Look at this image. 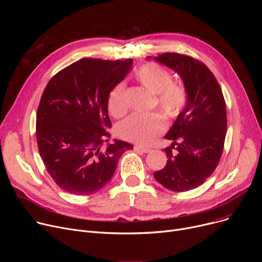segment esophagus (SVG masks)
I'll list each match as a JSON object with an SVG mask.
<instances>
[{
    "mask_svg": "<svg viewBox=\"0 0 262 262\" xmlns=\"http://www.w3.org/2000/svg\"><path fill=\"white\" fill-rule=\"evenodd\" d=\"M135 149H137V150H140V152H142V153H145V154H147V153H149L150 149L149 147H144V146H140V145H135Z\"/></svg>",
    "mask_w": 262,
    "mask_h": 262,
    "instance_id": "esophagus-1",
    "label": "esophagus"
}]
</instances>
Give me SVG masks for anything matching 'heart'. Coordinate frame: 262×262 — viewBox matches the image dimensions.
Segmentation results:
<instances>
[{
  "mask_svg": "<svg viewBox=\"0 0 262 262\" xmlns=\"http://www.w3.org/2000/svg\"><path fill=\"white\" fill-rule=\"evenodd\" d=\"M135 77L148 91L155 94L156 105L167 118L174 119L182 113L188 100V93L184 86L174 84L172 74L156 63H145L135 72ZM127 109L126 86L118 84L110 92L108 110L112 116L119 118ZM163 129V123L155 115H132L123 120L117 127L118 135L123 139L148 144Z\"/></svg>",
  "mask_w": 262,
  "mask_h": 262,
  "instance_id": "1",
  "label": "heart"
}]
</instances>
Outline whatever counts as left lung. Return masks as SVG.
I'll return each mask as SVG.
<instances>
[{
  "label": "left lung",
  "instance_id": "1",
  "mask_svg": "<svg viewBox=\"0 0 262 262\" xmlns=\"http://www.w3.org/2000/svg\"><path fill=\"white\" fill-rule=\"evenodd\" d=\"M154 60L180 75L188 93L185 108L164 136L173 141L163 149L166 167L154 177L164 188L185 192L203 185L221 159L227 128L225 100L214 75L203 62L177 53H164Z\"/></svg>",
  "mask_w": 262,
  "mask_h": 262
}]
</instances>
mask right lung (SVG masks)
I'll use <instances>...</instances> for the list:
<instances>
[{"label": "right lung", "instance_id": "1", "mask_svg": "<svg viewBox=\"0 0 262 262\" xmlns=\"http://www.w3.org/2000/svg\"><path fill=\"white\" fill-rule=\"evenodd\" d=\"M132 69L133 59L82 58L47 85L37 110V144L47 171L66 192H98L113 178L122 154L133 149L122 140L108 143L107 132L109 94Z\"/></svg>", "mask_w": 262, "mask_h": 262}]
</instances>
